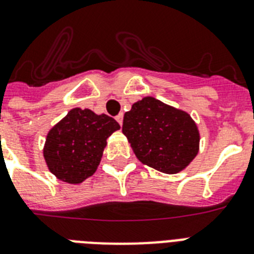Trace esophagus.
I'll return each mask as SVG.
<instances>
[{
	"mask_svg": "<svg viewBox=\"0 0 254 254\" xmlns=\"http://www.w3.org/2000/svg\"><path fill=\"white\" fill-rule=\"evenodd\" d=\"M115 119H116V121L120 124V127H121V125H123V120H124V114H119L116 117H115Z\"/></svg>",
	"mask_w": 254,
	"mask_h": 254,
	"instance_id": "34e87169",
	"label": "esophagus"
}]
</instances>
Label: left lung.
Listing matches in <instances>:
<instances>
[{"label":"left lung","instance_id":"obj_1","mask_svg":"<svg viewBox=\"0 0 254 254\" xmlns=\"http://www.w3.org/2000/svg\"><path fill=\"white\" fill-rule=\"evenodd\" d=\"M123 133L139 161L167 174L185 169L199 151V130L191 116L152 97L125 112Z\"/></svg>","mask_w":254,"mask_h":254}]
</instances>
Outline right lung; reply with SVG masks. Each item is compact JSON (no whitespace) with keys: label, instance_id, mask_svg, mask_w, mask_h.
I'll return each mask as SVG.
<instances>
[{"label":"right lung","instance_id":"right-lung-1","mask_svg":"<svg viewBox=\"0 0 254 254\" xmlns=\"http://www.w3.org/2000/svg\"><path fill=\"white\" fill-rule=\"evenodd\" d=\"M119 129L107 115L73 108L48 133L44 157L49 170L71 185L84 182L101 163L107 138Z\"/></svg>","mask_w":254,"mask_h":254}]
</instances>
